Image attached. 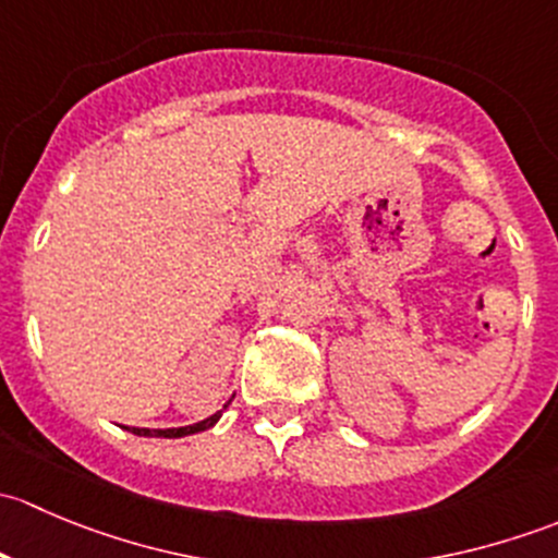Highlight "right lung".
<instances>
[{
	"mask_svg": "<svg viewBox=\"0 0 558 558\" xmlns=\"http://www.w3.org/2000/svg\"><path fill=\"white\" fill-rule=\"evenodd\" d=\"M218 418H221V413L210 415V418L199 421V424H194V426H180V429H137V426H132V432L140 437H185V435H196V432L210 429Z\"/></svg>",
	"mask_w": 558,
	"mask_h": 558,
	"instance_id": "obj_1",
	"label": "right lung"
}]
</instances>
